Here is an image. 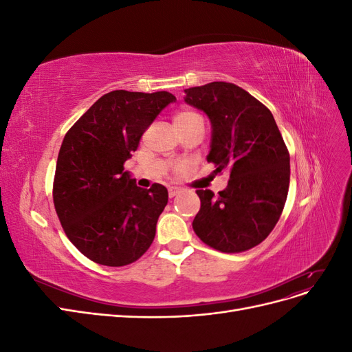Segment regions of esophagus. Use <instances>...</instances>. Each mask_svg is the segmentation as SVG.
I'll return each instance as SVG.
<instances>
[{
    "label": "esophagus",
    "mask_w": 352,
    "mask_h": 352,
    "mask_svg": "<svg viewBox=\"0 0 352 352\" xmlns=\"http://www.w3.org/2000/svg\"><path fill=\"white\" fill-rule=\"evenodd\" d=\"M177 194H179V188H176V186H170V188H168V197H170V198L176 197Z\"/></svg>",
    "instance_id": "esophagus-1"
}]
</instances>
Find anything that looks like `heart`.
I'll return each instance as SVG.
<instances>
[{
    "label": "heart",
    "instance_id": "heart-1",
    "mask_svg": "<svg viewBox=\"0 0 352 352\" xmlns=\"http://www.w3.org/2000/svg\"><path fill=\"white\" fill-rule=\"evenodd\" d=\"M197 120H201V117L195 111H190V110L177 111L173 116V123L176 126V129H182V127L189 126L190 123H194Z\"/></svg>",
    "mask_w": 352,
    "mask_h": 352
}]
</instances>
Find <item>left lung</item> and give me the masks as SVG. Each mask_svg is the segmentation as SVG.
Returning a JSON list of instances; mask_svg holds the SVG:
<instances>
[{"label": "left lung", "mask_w": 352, "mask_h": 352, "mask_svg": "<svg viewBox=\"0 0 352 352\" xmlns=\"http://www.w3.org/2000/svg\"><path fill=\"white\" fill-rule=\"evenodd\" d=\"M185 102L211 122L207 162L228 170L216 197L198 189L197 236L221 252H242L263 242L278 223L289 189V153L270 110L245 89L211 82L185 89Z\"/></svg>", "instance_id": "left-lung-1"}]
</instances>
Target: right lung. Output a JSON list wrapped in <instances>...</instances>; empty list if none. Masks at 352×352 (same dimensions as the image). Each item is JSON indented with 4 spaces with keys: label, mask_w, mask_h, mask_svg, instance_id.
<instances>
[{
    "label": "right lung",
    "mask_w": 352,
    "mask_h": 352,
    "mask_svg": "<svg viewBox=\"0 0 352 352\" xmlns=\"http://www.w3.org/2000/svg\"><path fill=\"white\" fill-rule=\"evenodd\" d=\"M173 94L111 91L92 104L63 140L52 186L67 238L89 260L120 267L150 248L167 189L136 186L124 162Z\"/></svg>",
    "instance_id": "obj_1"
}]
</instances>
